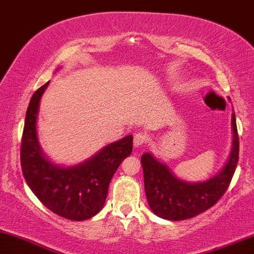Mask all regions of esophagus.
Wrapping results in <instances>:
<instances>
[{
	"mask_svg": "<svg viewBox=\"0 0 254 254\" xmlns=\"http://www.w3.org/2000/svg\"><path fill=\"white\" fill-rule=\"evenodd\" d=\"M147 135L143 132L135 133V136H133V145L135 147H141V145H143L147 142Z\"/></svg>",
	"mask_w": 254,
	"mask_h": 254,
	"instance_id": "1",
	"label": "esophagus"
}]
</instances>
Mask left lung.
I'll use <instances>...</instances> for the list:
<instances>
[{
    "label": "left lung",
    "instance_id": "obj_1",
    "mask_svg": "<svg viewBox=\"0 0 254 254\" xmlns=\"http://www.w3.org/2000/svg\"><path fill=\"white\" fill-rule=\"evenodd\" d=\"M232 150L226 165L205 182H185L174 176L170 167L151 153L142 155L145 196L154 214L165 220L182 221L197 216L217 203L228 189L239 160L235 113H232Z\"/></svg>",
    "mask_w": 254,
    "mask_h": 254
}]
</instances>
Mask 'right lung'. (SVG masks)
Here are the masks:
<instances>
[{"label":"right lung","mask_w":254,"mask_h":254,"mask_svg":"<svg viewBox=\"0 0 254 254\" xmlns=\"http://www.w3.org/2000/svg\"><path fill=\"white\" fill-rule=\"evenodd\" d=\"M49 82L34 92L26 112L20 154L22 174L32 192L52 212L72 221L88 220L104 208L113 174L132 153L133 137L112 142L77 165L54 164L44 154L37 133L39 103Z\"/></svg>","instance_id":"obj_1"}]
</instances>
